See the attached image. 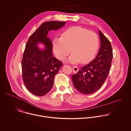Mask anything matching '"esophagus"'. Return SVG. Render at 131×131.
Instances as JSON below:
<instances>
[{"mask_svg":"<svg viewBox=\"0 0 131 131\" xmlns=\"http://www.w3.org/2000/svg\"><path fill=\"white\" fill-rule=\"evenodd\" d=\"M73 70L74 73H77L78 71H79V68L76 66H73Z\"/></svg>","mask_w":131,"mask_h":131,"instance_id":"esophagus-1","label":"esophagus"}]
</instances>
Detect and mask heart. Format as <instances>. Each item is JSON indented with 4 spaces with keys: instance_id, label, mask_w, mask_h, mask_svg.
I'll list each match as a JSON object with an SVG mask.
<instances>
[{
    "instance_id": "1",
    "label": "heart",
    "mask_w": 131,
    "mask_h": 131,
    "mask_svg": "<svg viewBox=\"0 0 131 131\" xmlns=\"http://www.w3.org/2000/svg\"><path fill=\"white\" fill-rule=\"evenodd\" d=\"M99 46L97 35L94 32L79 26H74L64 30L60 38L53 41V50L60 60H64L71 52L68 61L76 63L81 60L86 62L95 55Z\"/></svg>"
}]
</instances>
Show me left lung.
<instances>
[{"instance_id":"obj_1","label":"left lung","mask_w":131,"mask_h":131,"mask_svg":"<svg viewBox=\"0 0 131 131\" xmlns=\"http://www.w3.org/2000/svg\"><path fill=\"white\" fill-rule=\"evenodd\" d=\"M99 33L101 47L96 57L72 77L74 86L84 94L92 93L101 87L111 65L113 51L110 42L100 30Z\"/></svg>"}]
</instances>
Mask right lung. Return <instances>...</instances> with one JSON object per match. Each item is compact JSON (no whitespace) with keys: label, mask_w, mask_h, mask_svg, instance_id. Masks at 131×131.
<instances>
[{"label":"right lung","mask_w":131,"mask_h":131,"mask_svg":"<svg viewBox=\"0 0 131 131\" xmlns=\"http://www.w3.org/2000/svg\"><path fill=\"white\" fill-rule=\"evenodd\" d=\"M66 22L51 21L43 23L29 37L22 60V78L27 89L32 94L44 96L53 86L55 76L62 63L53 57L52 43L48 33L63 26ZM42 43V50L37 45Z\"/></svg>","instance_id":"obj_1"}]
</instances>
